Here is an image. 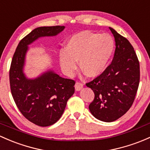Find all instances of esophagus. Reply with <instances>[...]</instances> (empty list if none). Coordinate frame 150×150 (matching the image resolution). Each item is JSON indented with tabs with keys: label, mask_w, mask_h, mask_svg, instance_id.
<instances>
[{
	"label": "esophagus",
	"mask_w": 150,
	"mask_h": 150,
	"mask_svg": "<svg viewBox=\"0 0 150 150\" xmlns=\"http://www.w3.org/2000/svg\"><path fill=\"white\" fill-rule=\"evenodd\" d=\"M75 90H76L77 91H81L82 89H83V85L81 83H78H78H75Z\"/></svg>",
	"instance_id": "esophagus-1"
}]
</instances>
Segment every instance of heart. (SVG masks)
Masks as SVG:
<instances>
[{"label":"heart","instance_id":"heart-1","mask_svg":"<svg viewBox=\"0 0 150 150\" xmlns=\"http://www.w3.org/2000/svg\"><path fill=\"white\" fill-rule=\"evenodd\" d=\"M114 50V42L107 34L83 31L67 41L59 53V64L67 75L72 74L79 62L80 70L88 78H96L106 68Z\"/></svg>","mask_w":150,"mask_h":150}]
</instances>
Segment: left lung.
Instances as JSON below:
<instances>
[{"instance_id": "left-lung-1", "label": "left lung", "mask_w": 150, "mask_h": 150, "mask_svg": "<svg viewBox=\"0 0 150 150\" xmlns=\"http://www.w3.org/2000/svg\"><path fill=\"white\" fill-rule=\"evenodd\" d=\"M116 42L111 64L101 75L86 83L95 94L89 105L98 120L112 122L125 114L132 106L139 87V62L133 47L125 37L109 27Z\"/></svg>"}]
</instances>
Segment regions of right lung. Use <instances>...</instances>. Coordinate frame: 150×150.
<instances>
[{"instance_id": "right-lung-1", "label": "right lung", "mask_w": 150, "mask_h": 150, "mask_svg": "<svg viewBox=\"0 0 150 150\" xmlns=\"http://www.w3.org/2000/svg\"><path fill=\"white\" fill-rule=\"evenodd\" d=\"M64 28L42 26L33 30L20 41L11 64L9 80L14 101L26 119L40 127L52 125L60 119L75 92V82L52 70L36 78H28L23 72L28 46L40 37H54Z\"/></svg>"}]
</instances>
